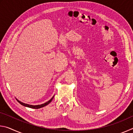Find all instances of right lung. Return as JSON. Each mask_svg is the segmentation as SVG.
I'll list each match as a JSON object with an SVG mask.
<instances>
[{
    "mask_svg": "<svg viewBox=\"0 0 133 133\" xmlns=\"http://www.w3.org/2000/svg\"><path fill=\"white\" fill-rule=\"evenodd\" d=\"M54 96L50 99V100H49L48 102H47L46 103H44V104H40V105H30V104H25V103H22L21 102H20V101L18 100L17 99H16V100H17V102L20 103V104H22V105H23V106H25V107H29V108H31V109H40V108H42V107H43L44 106H46V105H47L48 104H49V103H50L51 102V101H52L53 98L54 97Z\"/></svg>",
    "mask_w": 133,
    "mask_h": 133,
    "instance_id": "add662e5",
    "label": "right lung"
}]
</instances>
